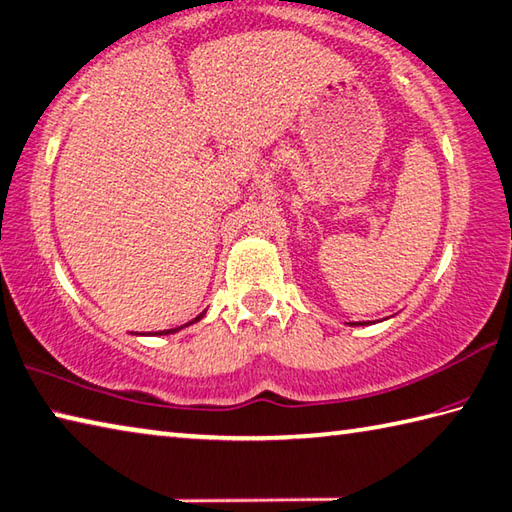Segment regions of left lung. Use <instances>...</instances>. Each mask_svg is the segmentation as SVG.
Masks as SVG:
<instances>
[{
    "instance_id": "1",
    "label": "left lung",
    "mask_w": 512,
    "mask_h": 512,
    "mask_svg": "<svg viewBox=\"0 0 512 512\" xmlns=\"http://www.w3.org/2000/svg\"><path fill=\"white\" fill-rule=\"evenodd\" d=\"M370 323V321H368ZM368 323H350V325H368Z\"/></svg>"
}]
</instances>
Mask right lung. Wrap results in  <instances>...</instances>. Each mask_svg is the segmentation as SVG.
Here are the masks:
<instances>
[{
  "mask_svg": "<svg viewBox=\"0 0 512 512\" xmlns=\"http://www.w3.org/2000/svg\"><path fill=\"white\" fill-rule=\"evenodd\" d=\"M202 314H205V312H202ZM202 314H200V316H196V318H194V321H191V323H196V321H200V318H202ZM191 323H187V325H191ZM187 325L173 327V330H162V332H158V334H173V332H178V330H182V327H187Z\"/></svg>",
  "mask_w": 512,
  "mask_h": 512,
  "instance_id": "right-lung-1",
  "label": "right lung"
}]
</instances>
